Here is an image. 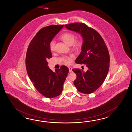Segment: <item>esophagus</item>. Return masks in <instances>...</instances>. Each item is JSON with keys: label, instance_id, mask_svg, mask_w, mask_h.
Instances as JSON below:
<instances>
[{"label": "esophagus", "instance_id": "1", "mask_svg": "<svg viewBox=\"0 0 132 132\" xmlns=\"http://www.w3.org/2000/svg\"><path fill=\"white\" fill-rule=\"evenodd\" d=\"M69 72H71L72 71V68L71 67H69Z\"/></svg>", "mask_w": 132, "mask_h": 132}]
</instances>
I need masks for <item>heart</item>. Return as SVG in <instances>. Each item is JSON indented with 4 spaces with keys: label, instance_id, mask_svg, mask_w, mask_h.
<instances>
[{
    "label": "heart",
    "instance_id": "1",
    "mask_svg": "<svg viewBox=\"0 0 132 132\" xmlns=\"http://www.w3.org/2000/svg\"><path fill=\"white\" fill-rule=\"evenodd\" d=\"M60 38L68 45H72L75 39V36L70 32H65L60 36ZM82 42L78 41L74 44V46L76 48H79L82 45ZM55 42L54 40L51 41L50 44V49L51 51L55 50ZM64 62L66 64L70 65L72 62V60L70 57H65L63 59Z\"/></svg>",
    "mask_w": 132,
    "mask_h": 132
}]
</instances>
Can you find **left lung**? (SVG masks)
Returning a JSON list of instances; mask_svg holds the SVG:
<instances>
[{"label":"left lung","instance_id":"obj_1","mask_svg":"<svg viewBox=\"0 0 132 132\" xmlns=\"http://www.w3.org/2000/svg\"><path fill=\"white\" fill-rule=\"evenodd\" d=\"M64 27L82 37L81 52L75 62L86 65L88 70L85 72L79 69H72L77 75L74 84L78 91L90 94L101 86L109 72L110 57L108 48L100 34L84 23H75Z\"/></svg>","mask_w":132,"mask_h":132}]
</instances>
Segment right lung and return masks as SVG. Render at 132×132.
Here are the masks:
<instances>
[{"label": "right lung", "instance_id": "1", "mask_svg": "<svg viewBox=\"0 0 132 132\" xmlns=\"http://www.w3.org/2000/svg\"><path fill=\"white\" fill-rule=\"evenodd\" d=\"M63 27L51 25L41 29L30 42L27 51V72L36 89L47 98L57 97L62 93L69 69L65 66L54 72L48 66L47 60L53 57L50 44Z\"/></svg>", "mask_w": 132, "mask_h": 132}]
</instances>
